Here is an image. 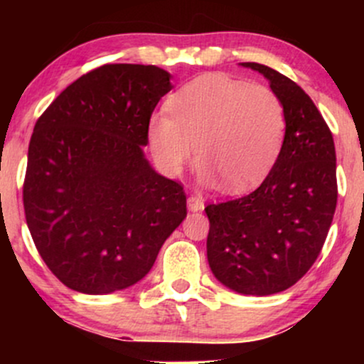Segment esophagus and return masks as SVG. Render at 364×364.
<instances>
[{"label":"esophagus","instance_id":"esophagus-1","mask_svg":"<svg viewBox=\"0 0 364 364\" xmlns=\"http://www.w3.org/2000/svg\"><path fill=\"white\" fill-rule=\"evenodd\" d=\"M188 208L191 212H198L203 210V198L200 195H191L188 196Z\"/></svg>","mask_w":364,"mask_h":364}]
</instances>
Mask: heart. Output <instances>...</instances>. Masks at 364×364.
<instances>
[{
    "label": "heart",
    "mask_w": 364,
    "mask_h": 364,
    "mask_svg": "<svg viewBox=\"0 0 364 364\" xmlns=\"http://www.w3.org/2000/svg\"><path fill=\"white\" fill-rule=\"evenodd\" d=\"M169 116H154L149 144L162 169L178 174L196 147L202 176L228 191H245L269 176L281 156L287 112L275 90L223 75L181 87L168 102Z\"/></svg>",
    "instance_id": "heart-1"
}]
</instances>
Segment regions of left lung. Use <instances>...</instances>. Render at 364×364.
I'll return each mask as SVG.
<instances>
[{"label":"left lung","mask_w":364,"mask_h":364,"mask_svg":"<svg viewBox=\"0 0 364 364\" xmlns=\"http://www.w3.org/2000/svg\"><path fill=\"white\" fill-rule=\"evenodd\" d=\"M287 112L284 147L252 193L205 207L207 258L229 289L269 296L303 277L321 252L337 205L336 145L310 95L291 78L258 63Z\"/></svg>","instance_id":"1"}]
</instances>
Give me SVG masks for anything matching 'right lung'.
Returning <instances> with one entry per match:
<instances>
[{
    "instance_id": "1",
    "label": "right lung",
    "mask_w": 364,
    "mask_h": 364,
    "mask_svg": "<svg viewBox=\"0 0 364 364\" xmlns=\"http://www.w3.org/2000/svg\"><path fill=\"white\" fill-rule=\"evenodd\" d=\"M154 65H102L82 75L37 119L23 208L49 270L70 289L107 294L152 269L186 217L179 183L150 168V116L173 89Z\"/></svg>"
}]
</instances>
